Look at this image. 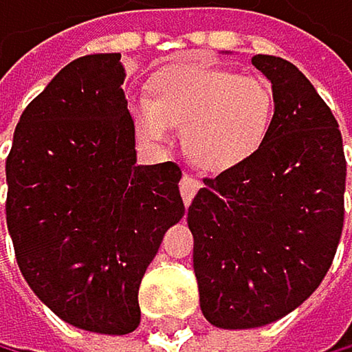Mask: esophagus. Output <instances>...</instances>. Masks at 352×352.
Segmentation results:
<instances>
[{"instance_id":"esophagus-1","label":"esophagus","mask_w":352,"mask_h":352,"mask_svg":"<svg viewBox=\"0 0 352 352\" xmlns=\"http://www.w3.org/2000/svg\"><path fill=\"white\" fill-rule=\"evenodd\" d=\"M198 189H200V180H198V178L189 176V174H185L183 178H180V196H183L185 205H189L191 200H194V196H196V191H198Z\"/></svg>"}]
</instances>
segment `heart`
Instances as JSON below:
<instances>
[{"label":"heart","mask_w":352,"mask_h":352,"mask_svg":"<svg viewBox=\"0 0 352 352\" xmlns=\"http://www.w3.org/2000/svg\"><path fill=\"white\" fill-rule=\"evenodd\" d=\"M149 99L130 103L136 134L167 143L183 130L185 152L205 172H229L256 156L276 123L278 94L265 76L203 63H174L149 79Z\"/></svg>","instance_id":"heart-1"}]
</instances>
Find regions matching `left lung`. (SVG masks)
<instances>
[{"mask_svg": "<svg viewBox=\"0 0 352 352\" xmlns=\"http://www.w3.org/2000/svg\"><path fill=\"white\" fill-rule=\"evenodd\" d=\"M251 63L276 87V123L260 152L205 178L191 200L194 273L218 329L284 318L320 287L344 227L346 158L331 107L287 59Z\"/></svg>", "mask_w": 352, "mask_h": 352, "instance_id": "1", "label": "left lung"}]
</instances>
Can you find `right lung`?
I'll list each match as a JSON object with an SVG mask.
<instances>
[{
  "mask_svg": "<svg viewBox=\"0 0 352 352\" xmlns=\"http://www.w3.org/2000/svg\"><path fill=\"white\" fill-rule=\"evenodd\" d=\"M121 54L74 59L25 107L6 158V222L21 276L76 329L125 335L165 231L180 167L136 165Z\"/></svg>",
  "mask_w": 352,
  "mask_h": 352,
  "instance_id": "1",
  "label": "right lung"
}]
</instances>
